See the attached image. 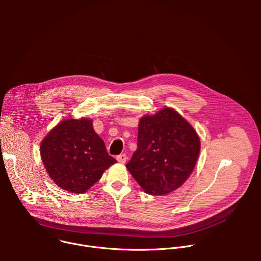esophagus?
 I'll use <instances>...</instances> for the list:
<instances>
[{"instance_id": "34e87169", "label": "esophagus", "mask_w": 261, "mask_h": 261, "mask_svg": "<svg viewBox=\"0 0 261 261\" xmlns=\"http://www.w3.org/2000/svg\"><path fill=\"white\" fill-rule=\"evenodd\" d=\"M117 160L120 162V163H125L127 161V155L126 154H121L119 156H117Z\"/></svg>"}]
</instances>
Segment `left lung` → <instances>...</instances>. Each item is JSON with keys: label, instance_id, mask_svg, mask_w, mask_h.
I'll use <instances>...</instances> for the list:
<instances>
[{"label": "left lung", "instance_id": "1", "mask_svg": "<svg viewBox=\"0 0 261 261\" xmlns=\"http://www.w3.org/2000/svg\"><path fill=\"white\" fill-rule=\"evenodd\" d=\"M199 151L200 141L193 127L175 110L165 107L140 119L137 150L126 166L145 193L164 195L188 178Z\"/></svg>", "mask_w": 261, "mask_h": 261}]
</instances>
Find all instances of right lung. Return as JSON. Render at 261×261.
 I'll return each instance as SVG.
<instances>
[{
	"mask_svg": "<svg viewBox=\"0 0 261 261\" xmlns=\"http://www.w3.org/2000/svg\"><path fill=\"white\" fill-rule=\"evenodd\" d=\"M42 162L53 180L64 190L85 193L105 169L117 162L108 155L91 120L69 119L58 124L40 145Z\"/></svg>",
	"mask_w": 261,
	"mask_h": 261,
	"instance_id": "obj_1",
	"label": "right lung"
}]
</instances>
